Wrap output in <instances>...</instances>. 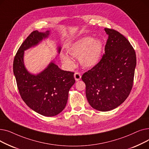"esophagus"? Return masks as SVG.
Returning a JSON list of instances; mask_svg holds the SVG:
<instances>
[{
  "mask_svg": "<svg viewBox=\"0 0 149 149\" xmlns=\"http://www.w3.org/2000/svg\"><path fill=\"white\" fill-rule=\"evenodd\" d=\"M81 76L79 72H75L74 74V78L77 81L80 80L81 79Z\"/></svg>",
  "mask_w": 149,
  "mask_h": 149,
  "instance_id": "obj_1",
  "label": "esophagus"
}]
</instances>
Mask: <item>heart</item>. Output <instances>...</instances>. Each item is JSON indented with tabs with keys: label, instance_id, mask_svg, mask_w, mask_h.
<instances>
[{
	"label": "heart",
	"instance_id": "b5f03b06",
	"mask_svg": "<svg viewBox=\"0 0 149 149\" xmlns=\"http://www.w3.org/2000/svg\"><path fill=\"white\" fill-rule=\"evenodd\" d=\"M103 43L98 39L84 37L70 45L67 48L69 56L79 58L80 64L85 68H92L100 61L103 52ZM61 58L64 63L73 66V60L67 54L62 53Z\"/></svg>",
	"mask_w": 149,
	"mask_h": 149
}]
</instances>
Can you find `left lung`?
<instances>
[{
	"label": "left lung",
	"mask_w": 149,
	"mask_h": 149,
	"mask_svg": "<svg viewBox=\"0 0 149 149\" xmlns=\"http://www.w3.org/2000/svg\"><path fill=\"white\" fill-rule=\"evenodd\" d=\"M104 29L108 35L104 53L81 77L89 104L103 112L119 106L128 97L136 64L135 49L127 39L113 29Z\"/></svg>",
	"instance_id": "1"
}]
</instances>
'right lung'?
Listing matches in <instances>:
<instances>
[{
  "label": "right lung",
  "mask_w": 149,
  "mask_h": 149,
  "mask_svg": "<svg viewBox=\"0 0 149 149\" xmlns=\"http://www.w3.org/2000/svg\"><path fill=\"white\" fill-rule=\"evenodd\" d=\"M48 35L49 31H34L27 37L14 57L13 72L20 95L26 105L39 114L52 116L66 105L69 91L75 81L74 72L61 70L51 62L42 72L34 75L27 71L23 61L24 51Z\"/></svg>",
  "instance_id": "1"
}]
</instances>
